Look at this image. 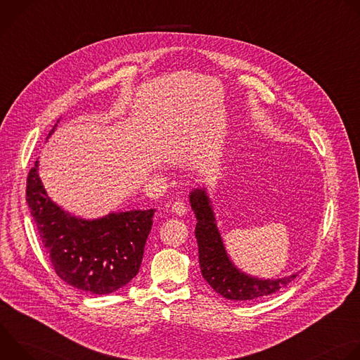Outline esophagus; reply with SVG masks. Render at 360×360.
I'll use <instances>...</instances> for the list:
<instances>
[{
    "label": "esophagus",
    "mask_w": 360,
    "mask_h": 360,
    "mask_svg": "<svg viewBox=\"0 0 360 360\" xmlns=\"http://www.w3.org/2000/svg\"><path fill=\"white\" fill-rule=\"evenodd\" d=\"M172 212L175 214V215H178V217H182V215H185L186 214V205H185V202H182V200H176V202H174L172 203Z\"/></svg>",
    "instance_id": "obj_1"
}]
</instances>
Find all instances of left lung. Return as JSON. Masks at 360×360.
I'll list each match as a JSON object with an SVG mask.
<instances>
[{"instance_id": "left-lung-1", "label": "left lung", "mask_w": 360, "mask_h": 360, "mask_svg": "<svg viewBox=\"0 0 360 360\" xmlns=\"http://www.w3.org/2000/svg\"><path fill=\"white\" fill-rule=\"evenodd\" d=\"M189 203L198 221L195 238L202 276L222 297L253 300L278 292L297 276V272H295L278 279H264L240 271L225 249L207 188L192 189L189 192Z\"/></svg>"}]
</instances>
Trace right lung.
I'll return each instance as SVG.
<instances>
[{"instance_id":"add662e5","label":"right lung","mask_w":360,"mask_h":360,"mask_svg":"<svg viewBox=\"0 0 360 360\" xmlns=\"http://www.w3.org/2000/svg\"><path fill=\"white\" fill-rule=\"evenodd\" d=\"M38 167L37 160L27 178V202L57 275L95 295L112 293L129 283L139 272L155 210L110 212L95 219L75 217L48 196Z\"/></svg>"}]
</instances>
